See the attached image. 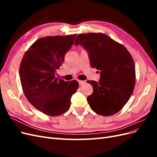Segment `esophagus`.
I'll return each instance as SVG.
<instances>
[{"mask_svg": "<svg viewBox=\"0 0 157 157\" xmlns=\"http://www.w3.org/2000/svg\"><path fill=\"white\" fill-rule=\"evenodd\" d=\"M78 82L79 83L80 85H82L86 83V81H84V80H78Z\"/></svg>", "mask_w": 157, "mask_h": 157, "instance_id": "1", "label": "esophagus"}]
</instances>
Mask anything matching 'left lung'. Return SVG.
I'll return each instance as SVG.
<instances>
[{
	"label": "left lung",
	"instance_id": "obj_1",
	"mask_svg": "<svg viewBox=\"0 0 157 157\" xmlns=\"http://www.w3.org/2000/svg\"><path fill=\"white\" fill-rule=\"evenodd\" d=\"M75 46L88 52L90 65L100 71L99 82L88 80L93 93L87 101L92 110L102 116H111L129 100L136 84V68L132 55L122 44L103 33L79 34Z\"/></svg>",
	"mask_w": 157,
	"mask_h": 157
}]
</instances>
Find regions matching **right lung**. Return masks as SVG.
Here are the masks:
<instances>
[{
    "label": "right lung",
    "mask_w": 157,
    "mask_h": 157,
    "mask_svg": "<svg viewBox=\"0 0 157 157\" xmlns=\"http://www.w3.org/2000/svg\"><path fill=\"white\" fill-rule=\"evenodd\" d=\"M76 36L40 38L23 56L20 66L23 92L31 105L46 115L56 117L67 112L71 98L78 88L77 80L67 82L55 77Z\"/></svg>",
    "instance_id": "obj_1"
}]
</instances>
